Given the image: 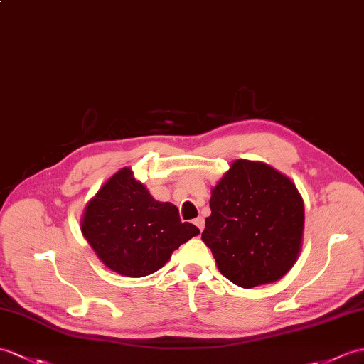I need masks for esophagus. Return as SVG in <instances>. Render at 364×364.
I'll return each mask as SVG.
<instances>
[{
	"mask_svg": "<svg viewBox=\"0 0 364 364\" xmlns=\"http://www.w3.org/2000/svg\"><path fill=\"white\" fill-rule=\"evenodd\" d=\"M193 225H196L198 230H200V232L203 231V228H205V218L203 217H198V218H196V220H193Z\"/></svg>",
	"mask_w": 364,
	"mask_h": 364,
	"instance_id": "34e87169",
	"label": "esophagus"
}]
</instances>
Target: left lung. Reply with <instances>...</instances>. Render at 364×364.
<instances>
[{"label": "left lung", "mask_w": 364, "mask_h": 364, "mask_svg": "<svg viewBox=\"0 0 364 364\" xmlns=\"http://www.w3.org/2000/svg\"><path fill=\"white\" fill-rule=\"evenodd\" d=\"M201 240L220 273L243 289L279 281L301 250L304 203L289 178L237 159L213 189Z\"/></svg>", "instance_id": "1"}]
</instances>
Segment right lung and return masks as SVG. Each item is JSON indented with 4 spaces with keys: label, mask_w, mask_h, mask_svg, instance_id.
<instances>
[{
    "label": "right lung",
    "mask_w": 364,
    "mask_h": 364,
    "mask_svg": "<svg viewBox=\"0 0 364 364\" xmlns=\"http://www.w3.org/2000/svg\"><path fill=\"white\" fill-rule=\"evenodd\" d=\"M82 232L108 268L122 276L142 277L158 272L200 230L181 223L175 205L156 201L124 167L90 200Z\"/></svg>",
    "instance_id": "1"
}]
</instances>
